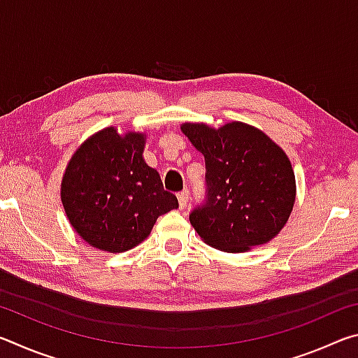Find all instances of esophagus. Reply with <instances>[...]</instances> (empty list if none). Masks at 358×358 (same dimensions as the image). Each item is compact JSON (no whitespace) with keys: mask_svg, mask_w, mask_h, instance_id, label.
<instances>
[{"mask_svg":"<svg viewBox=\"0 0 358 358\" xmlns=\"http://www.w3.org/2000/svg\"><path fill=\"white\" fill-rule=\"evenodd\" d=\"M187 201H189V191L183 189L181 192H178V203H180V208H185Z\"/></svg>","mask_w":358,"mask_h":358,"instance_id":"esophagus-1","label":"esophagus"}]
</instances>
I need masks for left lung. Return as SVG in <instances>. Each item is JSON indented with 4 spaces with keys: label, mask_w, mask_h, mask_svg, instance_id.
<instances>
[{
    "label": "left lung",
    "mask_w": 358,
    "mask_h": 358,
    "mask_svg": "<svg viewBox=\"0 0 358 358\" xmlns=\"http://www.w3.org/2000/svg\"><path fill=\"white\" fill-rule=\"evenodd\" d=\"M181 131L205 156V197L189 221L205 243L243 252L278 235L295 202V175L284 151L262 131L229 123H186Z\"/></svg>",
    "instance_id": "obj_1"
}]
</instances>
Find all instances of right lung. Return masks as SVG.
<instances>
[{"label": "right lung", "mask_w": 358, "mask_h": 358, "mask_svg": "<svg viewBox=\"0 0 358 358\" xmlns=\"http://www.w3.org/2000/svg\"><path fill=\"white\" fill-rule=\"evenodd\" d=\"M145 138L107 128L72 156L62 185L69 222L94 248L123 252L148 237L161 215L178 207L159 173L143 161Z\"/></svg>", "instance_id": "obj_1"}]
</instances>
